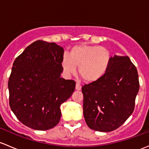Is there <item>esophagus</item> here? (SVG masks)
I'll return each instance as SVG.
<instances>
[{
    "instance_id": "34e87169",
    "label": "esophagus",
    "mask_w": 149,
    "mask_h": 149,
    "mask_svg": "<svg viewBox=\"0 0 149 149\" xmlns=\"http://www.w3.org/2000/svg\"><path fill=\"white\" fill-rule=\"evenodd\" d=\"M76 89L77 91H80L81 89V86L79 83H76Z\"/></svg>"
}]
</instances>
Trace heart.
I'll use <instances>...</instances> for the list:
<instances>
[{"instance_id": "b5f03b06", "label": "heart", "mask_w": 149, "mask_h": 149, "mask_svg": "<svg viewBox=\"0 0 149 149\" xmlns=\"http://www.w3.org/2000/svg\"><path fill=\"white\" fill-rule=\"evenodd\" d=\"M112 57L110 51L99 46L80 44L72 47L69 56L62 58L63 70L66 76L76 73V66L81 79L86 83L101 80L109 70Z\"/></svg>"}]
</instances>
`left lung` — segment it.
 <instances>
[{
    "label": "left lung",
    "mask_w": 149,
    "mask_h": 149,
    "mask_svg": "<svg viewBox=\"0 0 149 149\" xmlns=\"http://www.w3.org/2000/svg\"><path fill=\"white\" fill-rule=\"evenodd\" d=\"M139 75L128 56H115L106 74L82 87L84 116L91 129L110 132L120 127L134 110Z\"/></svg>",
    "instance_id": "1"
}]
</instances>
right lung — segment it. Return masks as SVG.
I'll return each instance as SVG.
<instances>
[{"mask_svg": "<svg viewBox=\"0 0 149 149\" xmlns=\"http://www.w3.org/2000/svg\"><path fill=\"white\" fill-rule=\"evenodd\" d=\"M64 50L55 43L36 40L15 58L8 81L9 104L23 124L39 131L59 123L61 103L76 82L61 78Z\"/></svg>", "mask_w": 149, "mask_h": 149, "instance_id": "1", "label": "right lung"}]
</instances>
